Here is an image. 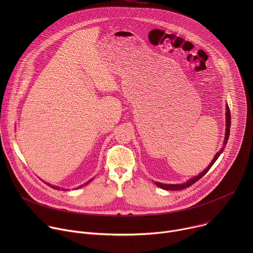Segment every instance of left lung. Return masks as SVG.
I'll list each match as a JSON object with an SVG mask.
<instances>
[{
    "label": "left lung",
    "mask_w": 253,
    "mask_h": 253,
    "mask_svg": "<svg viewBox=\"0 0 253 253\" xmlns=\"http://www.w3.org/2000/svg\"><path fill=\"white\" fill-rule=\"evenodd\" d=\"M230 124H231V116H230V110H229V107L227 106L226 107V131H225V136H224V143H223V148H224V146L226 145V143H227V141H228V138H229V131H230ZM223 148L218 152V153H216V155L214 156V158H213V160L211 161V163L207 166V168L204 170V171H202L198 176H195V177H193V178H191V179H189L187 182H185V183H183V184H163V183H159V182H155V184L157 185V186H159L160 188H162V189H165V190H182V189H184V188H186V187H189V186H191L192 184H194L195 182H197L198 180L201 178V177H203L208 171H209V169L211 168V166L214 164V162L218 159V157L220 156V154L222 153V151H223Z\"/></svg>",
    "instance_id": "8db88e82"
}]
</instances>
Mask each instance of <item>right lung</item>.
<instances>
[{
  "label": "right lung",
  "instance_id": "obj_1",
  "mask_svg": "<svg viewBox=\"0 0 253 253\" xmlns=\"http://www.w3.org/2000/svg\"><path fill=\"white\" fill-rule=\"evenodd\" d=\"M90 181H92V180H90ZM90 181H89V182H90ZM47 185H49V186H51V187H52V188H56V189H60V188H58V187H56V186H52V185H50V184H48V183H47ZM82 186H83V185H82ZM82 186H80V187H82Z\"/></svg>",
  "mask_w": 253,
  "mask_h": 253
}]
</instances>
